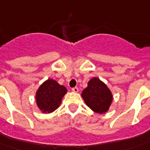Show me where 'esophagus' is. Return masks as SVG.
I'll return each mask as SVG.
<instances>
[{
  "label": "esophagus",
  "instance_id": "1",
  "mask_svg": "<svg viewBox=\"0 0 150 150\" xmlns=\"http://www.w3.org/2000/svg\"><path fill=\"white\" fill-rule=\"evenodd\" d=\"M72 91H74V92H75V93H77L78 92V88H76V87H75V88H72Z\"/></svg>",
  "mask_w": 150,
  "mask_h": 150
}]
</instances>
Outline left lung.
I'll return each instance as SVG.
<instances>
[{
    "mask_svg": "<svg viewBox=\"0 0 150 150\" xmlns=\"http://www.w3.org/2000/svg\"><path fill=\"white\" fill-rule=\"evenodd\" d=\"M81 96L88 107L100 114L107 112L112 101L110 90L98 77L88 81V87L83 89Z\"/></svg>",
    "mask_w": 150,
    "mask_h": 150,
    "instance_id": "left-lung-1",
    "label": "left lung"
}]
</instances>
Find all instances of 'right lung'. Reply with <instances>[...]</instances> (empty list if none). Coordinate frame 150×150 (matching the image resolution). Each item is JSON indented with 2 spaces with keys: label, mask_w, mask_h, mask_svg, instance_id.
<instances>
[{
  "label": "right lung",
  "mask_w": 150,
  "mask_h": 150,
  "mask_svg": "<svg viewBox=\"0 0 150 150\" xmlns=\"http://www.w3.org/2000/svg\"><path fill=\"white\" fill-rule=\"evenodd\" d=\"M67 92L64 86L57 81L48 79L39 87L36 93V102L42 112L50 113L58 109L63 96Z\"/></svg>",
  "instance_id": "1"
}]
</instances>
